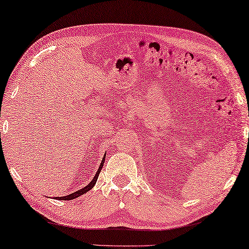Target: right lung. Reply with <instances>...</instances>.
I'll list each match as a JSON object with an SVG mask.
<instances>
[{"instance_id":"add662e5","label":"right lung","mask_w":249,"mask_h":249,"mask_svg":"<svg viewBox=\"0 0 249 249\" xmlns=\"http://www.w3.org/2000/svg\"><path fill=\"white\" fill-rule=\"evenodd\" d=\"M105 155H106V154H105ZM105 155H104V157H103V160H102V163H101V165H100V167H98V169H97L95 176L93 177V179L90 180V183L88 185V186H85V187H83V188H81V189H78V191L74 192V193H72V194H70V195H66V196H63V197H56V198L60 199V200H72V199H74V198H77V197H80V196L83 195V194H85V193H88L89 191H90V189H92V188L94 187V185H95L96 180H97V178H98V175H100V173H101V171H102V167H103L104 160H105Z\"/></svg>"}]
</instances>
